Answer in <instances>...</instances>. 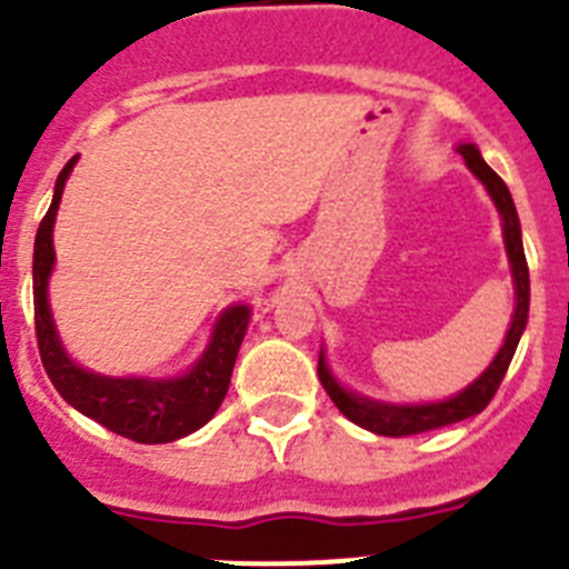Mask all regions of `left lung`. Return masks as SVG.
I'll use <instances>...</instances> for the list:
<instances>
[{
    "mask_svg": "<svg viewBox=\"0 0 569 569\" xmlns=\"http://www.w3.org/2000/svg\"><path fill=\"white\" fill-rule=\"evenodd\" d=\"M459 153L465 156L467 168L479 176L481 184L487 188V193L492 196V202H496V208H499L501 213V222H505L501 228H505V248L507 256H510L512 281H516V313H512L505 347L496 353V359L490 361V367H487L485 373L472 381L470 387H465L459 396L439 401V405H385V401H373L365 399V396L347 393L345 387L330 376L328 365H325V356H319L321 387L328 390L333 405L339 407L347 419L353 421V425L365 427V430H370V433L416 436L427 433V430H436V427L456 425V421L481 413V410L490 405L492 396H496V390H499L507 367H510L512 361V353H516V347H519L521 333H525L527 328V310H530V270H527L525 248H521V224L519 213H516V204H512V196L510 190H507V184L501 182V176L481 159L476 144H459Z\"/></svg>",
    "mask_w": 569,
    "mask_h": 569,
    "instance_id": "8db88e82",
    "label": "left lung"
}]
</instances>
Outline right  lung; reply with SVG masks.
I'll return each instance as SVG.
<instances>
[{
	"label": "right lung",
	"instance_id": "1",
	"mask_svg": "<svg viewBox=\"0 0 569 569\" xmlns=\"http://www.w3.org/2000/svg\"><path fill=\"white\" fill-rule=\"evenodd\" d=\"M77 156L62 168L53 188V202L44 213L33 244V319L44 373L50 376L70 407L99 421L113 433L139 445H164L193 433L213 419L219 405L228 396L236 356L248 330L250 308L233 305L216 321L208 350L196 361L193 370L179 379H108L82 370L68 359L59 341L48 308V279L53 270V222L62 202L64 179L73 170Z\"/></svg>",
	"mask_w": 569,
	"mask_h": 569
}]
</instances>
